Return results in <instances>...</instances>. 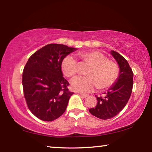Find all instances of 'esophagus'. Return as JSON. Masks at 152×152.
<instances>
[{
	"mask_svg": "<svg viewBox=\"0 0 152 152\" xmlns=\"http://www.w3.org/2000/svg\"><path fill=\"white\" fill-rule=\"evenodd\" d=\"M80 95L82 96V97H84V98H86V97H87L88 96V95L87 94H84V93H80Z\"/></svg>",
	"mask_w": 152,
	"mask_h": 152,
	"instance_id": "34e87169",
	"label": "esophagus"
}]
</instances>
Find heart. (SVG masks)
<instances>
[{
	"label": "heart",
	"mask_w": 152,
	"mask_h": 152,
	"mask_svg": "<svg viewBox=\"0 0 152 152\" xmlns=\"http://www.w3.org/2000/svg\"><path fill=\"white\" fill-rule=\"evenodd\" d=\"M82 64L89 67L86 70V77H79L71 82L72 90L88 93L97 87L99 90H105L115 84L119 76V67L115 61L99 51H88L78 53ZM63 74L69 78L74 77L79 71V64L71 55L64 58L61 64Z\"/></svg>",
	"instance_id": "obj_1"
}]
</instances>
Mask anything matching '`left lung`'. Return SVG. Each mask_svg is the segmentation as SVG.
<instances>
[{
  "instance_id": "left-lung-1",
  "label": "left lung",
  "mask_w": 152,
  "mask_h": 152,
  "mask_svg": "<svg viewBox=\"0 0 152 152\" xmlns=\"http://www.w3.org/2000/svg\"><path fill=\"white\" fill-rule=\"evenodd\" d=\"M111 55L119 66V76L113 86L104 93V97H97V105L89 109L93 115L102 120L112 118L120 113L130 98L133 88V73L127 61L117 52L111 50Z\"/></svg>"
}]
</instances>
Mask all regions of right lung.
Returning <instances> with one entry per match:
<instances>
[{
	"mask_svg": "<svg viewBox=\"0 0 152 152\" xmlns=\"http://www.w3.org/2000/svg\"><path fill=\"white\" fill-rule=\"evenodd\" d=\"M77 48L50 43L33 54L25 66L23 88L30 111L43 121L59 118L73 93L63 77L61 64L64 58Z\"/></svg>",
	"mask_w": 152,
	"mask_h": 152,
	"instance_id": "1",
	"label": "right lung"
}]
</instances>
